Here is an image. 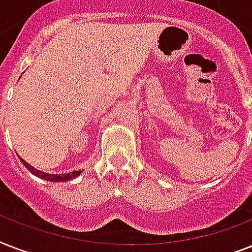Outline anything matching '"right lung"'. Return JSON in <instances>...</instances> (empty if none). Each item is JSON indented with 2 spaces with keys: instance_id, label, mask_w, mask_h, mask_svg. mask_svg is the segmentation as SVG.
Listing matches in <instances>:
<instances>
[{
  "instance_id": "1",
  "label": "right lung",
  "mask_w": 252,
  "mask_h": 252,
  "mask_svg": "<svg viewBox=\"0 0 252 252\" xmlns=\"http://www.w3.org/2000/svg\"><path fill=\"white\" fill-rule=\"evenodd\" d=\"M22 163L26 166V167L29 168L30 171L32 172L33 175L39 176L41 179H45V180H49V182H66V180H72L74 178L80 175L81 171H73V172H68V174H60V175H57V174H47V172H43V171H39L36 168H33L32 166H30L29 163L23 159H21Z\"/></svg>"
}]
</instances>
